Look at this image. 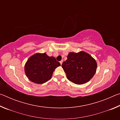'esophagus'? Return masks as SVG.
Wrapping results in <instances>:
<instances>
[{
  "label": "esophagus",
  "instance_id": "1",
  "mask_svg": "<svg viewBox=\"0 0 120 120\" xmlns=\"http://www.w3.org/2000/svg\"><path fill=\"white\" fill-rule=\"evenodd\" d=\"M62 62H63V60H61L60 61V64H61V65L62 64Z\"/></svg>",
  "mask_w": 120,
  "mask_h": 120
}]
</instances>
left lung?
<instances>
[{
  "instance_id": "8db88e82",
  "label": "left lung",
  "mask_w": 120,
  "mask_h": 120,
  "mask_svg": "<svg viewBox=\"0 0 120 120\" xmlns=\"http://www.w3.org/2000/svg\"><path fill=\"white\" fill-rule=\"evenodd\" d=\"M62 67L69 80L82 85L89 82L94 76L97 63L90 54L85 52H70L67 60L63 62Z\"/></svg>"
}]
</instances>
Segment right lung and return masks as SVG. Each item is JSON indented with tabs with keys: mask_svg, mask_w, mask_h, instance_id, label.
I'll list each match as a JSON object with an SVG mask.
<instances>
[{
	"mask_svg": "<svg viewBox=\"0 0 120 120\" xmlns=\"http://www.w3.org/2000/svg\"><path fill=\"white\" fill-rule=\"evenodd\" d=\"M60 64L54 56L46 53H37L27 60L25 65V72L30 80L36 84H43L50 80L52 74Z\"/></svg>",
	"mask_w": 120,
	"mask_h": 120,
	"instance_id": "add662e5",
	"label": "right lung"
}]
</instances>
